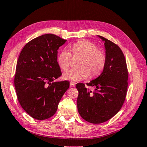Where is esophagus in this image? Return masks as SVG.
<instances>
[{
    "label": "esophagus",
    "mask_w": 147,
    "mask_h": 147,
    "mask_svg": "<svg viewBox=\"0 0 147 147\" xmlns=\"http://www.w3.org/2000/svg\"><path fill=\"white\" fill-rule=\"evenodd\" d=\"M70 86L72 87H74V86H75V84L73 82H70Z\"/></svg>",
    "instance_id": "1"
}]
</instances>
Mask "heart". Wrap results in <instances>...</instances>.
<instances>
[{
    "label": "heart",
    "instance_id": "b5f03b06",
    "mask_svg": "<svg viewBox=\"0 0 147 147\" xmlns=\"http://www.w3.org/2000/svg\"><path fill=\"white\" fill-rule=\"evenodd\" d=\"M71 49L74 56H79L82 58L78 63L80 68L71 69L63 73V77L65 80L79 82L87 78L89 74L91 76H96L105 67V55L91 42L86 40L78 42L72 46ZM71 59V53L63 50L57 57L58 65L62 70H66L70 64Z\"/></svg>",
    "mask_w": 147,
    "mask_h": 147
}]
</instances>
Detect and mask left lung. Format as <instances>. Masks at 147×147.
Instances as JSON below:
<instances>
[{"label": "left lung", "mask_w": 147, "mask_h": 147, "mask_svg": "<svg viewBox=\"0 0 147 147\" xmlns=\"http://www.w3.org/2000/svg\"><path fill=\"white\" fill-rule=\"evenodd\" d=\"M106 63L100 75L87 85L94 87L88 90L85 84H76L78 90L77 107L82 118L91 123L98 124L113 118L121 109L126 97L128 71L126 60L121 49L104 37Z\"/></svg>", "instance_id": "obj_1"}]
</instances>
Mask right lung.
I'll return each instance as SVG.
<instances>
[{
  "instance_id": "1",
  "label": "right lung",
  "mask_w": 147,
  "mask_h": 147,
  "mask_svg": "<svg viewBox=\"0 0 147 147\" xmlns=\"http://www.w3.org/2000/svg\"><path fill=\"white\" fill-rule=\"evenodd\" d=\"M67 40L45 34L29 42L17 61L15 87L18 101L29 116L38 120L51 118L69 87L68 81L54 82L62 75L58 49Z\"/></svg>"
}]
</instances>
